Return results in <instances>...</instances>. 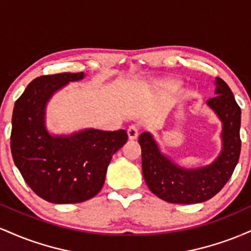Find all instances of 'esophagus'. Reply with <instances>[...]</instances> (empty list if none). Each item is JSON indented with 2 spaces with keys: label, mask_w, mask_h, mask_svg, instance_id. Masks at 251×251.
<instances>
[{
  "label": "esophagus",
  "mask_w": 251,
  "mask_h": 251,
  "mask_svg": "<svg viewBox=\"0 0 251 251\" xmlns=\"http://www.w3.org/2000/svg\"><path fill=\"white\" fill-rule=\"evenodd\" d=\"M139 131H140V127L138 125L129 126L127 129V134H128L129 139H135V138L138 137V134H139Z\"/></svg>",
  "instance_id": "esophagus-1"
}]
</instances>
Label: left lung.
<instances>
[{"label":"left lung","mask_w":251,"mask_h":251,"mask_svg":"<svg viewBox=\"0 0 251 251\" xmlns=\"http://www.w3.org/2000/svg\"><path fill=\"white\" fill-rule=\"evenodd\" d=\"M215 93L206 103L223 123V148L211 165L196 170L179 168L160 153L149 132L139 135L144 179L152 194L160 200L176 204L205 201L218 194L231 177L241 153V108L221 77L216 79Z\"/></svg>","instance_id":"1"}]
</instances>
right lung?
I'll return each instance as SVG.
<instances>
[{
    "mask_svg": "<svg viewBox=\"0 0 251 251\" xmlns=\"http://www.w3.org/2000/svg\"><path fill=\"white\" fill-rule=\"evenodd\" d=\"M80 73L42 75L16 100L11 118L14 163L28 186L54 204L81 203L100 191L112 155L127 142L125 129H83L70 137H51L45 127L46 103Z\"/></svg>",
    "mask_w": 251,
    "mask_h": 251,
    "instance_id": "add662e5",
    "label": "right lung"
}]
</instances>
